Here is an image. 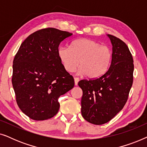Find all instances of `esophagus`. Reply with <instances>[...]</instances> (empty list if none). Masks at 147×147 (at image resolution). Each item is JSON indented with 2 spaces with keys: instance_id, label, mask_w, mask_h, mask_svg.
Instances as JSON below:
<instances>
[{
  "instance_id": "34e87169",
  "label": "esophagus",
  "mask_w": 147,
  "mask_h": 147,
  "mask_svg": "<svg viewBox=\"0 0 147 147\" xmlns=\"http://www.w3.org/2000/svg\"><path fill=\"white\" fill-rule=\"evenodd\" d=\"M79 78H74V82H75V86H77L78 84V82H79Z\"/></svg>"
}]
</instances>
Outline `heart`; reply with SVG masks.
I'll return each instance as SVG.
<instances>
[{
	"label": "heart",
	"mask_w": 147,
	"mask_h": 147,
	"mask_svg": "<svg viewBox=\"0 0 147 147\" xmlns=\"http://www.w3.org/2000/svg\"><path fill=\"white\" fill-rule=\"evenodd\" d=\"M57 55L66 71L73 72L80 64L81 67L78 69V74L87 75L91 79L104 75L112 60V51L109 47L86 38L72 41L70 47H59Z\"/></svg>",
	"instance_id": "heart-1"
}]
</instances>
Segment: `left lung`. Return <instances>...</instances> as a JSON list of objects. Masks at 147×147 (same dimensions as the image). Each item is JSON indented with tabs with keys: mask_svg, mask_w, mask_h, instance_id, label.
I'll list each match as a JSON object with an SVG mask.
<instances>
[{
	"mask_svg": "<svg viewBox=\"0 0 147 147\" xmlns=\"http://www.w3.org/2000/svg\"><path fill=\"white\" fill-rule=\"evenodd\" d=\"M107 36L112 45L108 71L98 79L78 83L83 91L82 115L96 125L109 122L123 108L133 82V59L128 46L113 35Z\"/></svg>",
	"mask_w": 147,
	"mask_h": 147,
	"instance_id": "1",
	"label": "left lung"
}]
</instances>
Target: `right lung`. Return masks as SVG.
I'll return each mask as SVG.
<instances>
[{
	"mask_svg": "<svg viewBox=\"0 0 147 147\" xmlns=\"http://www.w3.org/2000/svg\"><path fill=\"white\" fill-rule=\"evenodd\" d=\"M72 35L47 28L30 35L13 60L12 84L17 104L34 120L53 117L59 109L57 98L71 90L74 80L58 57L60 43Z\"/></svg>",
	"mask_w": 147,
	"mask_h": 147,
	"instance_id": "add662e5",
	"label": "right lung"
}]
</instances>
